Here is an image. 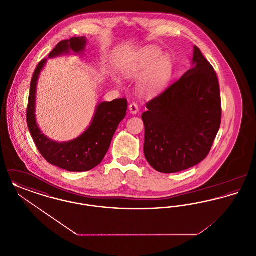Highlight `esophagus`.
<instances>
[{
    "label": "esophagus",
    "mask_w": 256,
    "mask_h": 256,
    "mask_svg": "<svg viewBox=\"0 0 256 256\" xmlns=\"http://www.w3.org/2000/svg\"><path fill=\"white\" fill-rule=\"evenodd\" d=\"M130 113H132V114H137L138 111H139L138 104H135V102H132V104L130 106Z\"/></svg>",
    "instance_id": "esophagus-1"
}]
</instances>
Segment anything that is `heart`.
I'll list each match as a JSON object with an SVG mask.
<instances>
[{"mask_svg":"<svg viewBox=\"0 0 256 256\" xmlns=\"http://www.w3.org/2000/svg\"><path fill=\"white\" fill-rule=\"evenodd\" d=\"M161 55L162 52L156 48H144L124 71L128 76L132 78L144 74L138 82V91L144 96L158 94L170 82L172 62L169 56Z\"/></svg>","mask_w":256,"mask_h":256,"instance_id":"obj_1","label":"heart"}]
</instances>
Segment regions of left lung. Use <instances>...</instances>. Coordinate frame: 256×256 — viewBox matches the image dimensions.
<instances>
[{
  "mask_svg": "<svg viewBox=\"0 0 256 256\" xmlns=\"http://www.w3.org/2000/svg\"><path fill=\"white\" fill-rule=\"evenodd\" d=\"M193 68L146 104L144 154L154 170L174 174L206 158L222 118L217 74L196 46Z\"/></svg>",
  "mask_w": 256,
  "mask_h": 256,
  "instance_id": "left-lung-1",
  "label": "left lung"
}]
</instances>
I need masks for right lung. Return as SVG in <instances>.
Returning <instances> with one entry per match:
<instances>
[{
	"instance_id": "add662e5",
	"label": "right lung",
	"mask_w": 256,
	"mask_h": 256,
	"mask_svg": "<svg viewBox=\"0 0 256 256\" xmlns=\"http://www.w3.org/2000/svg\"><path fill=\"white\" fill-rule=\"evenodd\" d=\"M86 37H73L60 41L50 52L49 58H54L73 50L76 54L86 49ZM47 60L38 63L30 82L28 104L26 108V122L28 130L41 156L50 164L68 172H86L98 166L106 154L111 140L120 122L124 119L128 100L116 98L112 102L98 104L89 128L78 138L58 143L49 139L41 132L36 119V97L37 80Z\"/></svg>"
}]
</instances>
